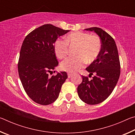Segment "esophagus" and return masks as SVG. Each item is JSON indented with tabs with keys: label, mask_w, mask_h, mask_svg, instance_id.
I'll list each match as a JSON object with an SVG mask.
<instances>
[{
	"label": "esophagus",
	"mask_w": 135,
	"mask_h": 135,
	"mask_svg": "<svg viewBox=\"0 0 135 135\" xmlns=\"http://www.w3.org/2000/svg\"><path fill=\"white\" fill-rule=\"evenodd\" d=\"M73 73H68V78H70V77H71L73 76Z\"/></svg>",
	"instance_id": "34e87169"
}]
</instances>
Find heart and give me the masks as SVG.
Masks as SVG:
<instances>
[{"mask_svg": "<svg viewBox=\"0 0 135 135\" xmlns=\"http://www.w3.org/2000/svg\"><path fill=\"white\" fill-rule=\"evenodd\" d=\"M66 42L57 40L54 44V51L56 56L62 59L67 55L69 46H77L76 57H68L61 64V69L68 72H76L85 64L92 63L99 56L102 43L97 36L83 32L71 33L65 38Z\"/></svg>", "mask_w": 135, "mask_h": 135, "instance_id": "obj_1", "label": "heart"}]
</instances>
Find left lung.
Instances as JSON below:
<instances>
[{"instance_id":"obj_1","label":"left lung","mask_w":135,"mask_h":135,"mask_svg":"<svg viewBox=\"0 0 135 135\" xmlns=\"http://www.w3.org/2000/svg\"><path fill=\"white\" fill-rule=\"evenodd\" d=\"M86 30L93 31L99 36L102 43L99 56L86 70L94 74L92 80L82 76L83 80L77 88L81 100L89 105L101 103L113 92L120 75V62L117 46L114 38L103 30L91 27Z\"/></svg>"}]
</instances>
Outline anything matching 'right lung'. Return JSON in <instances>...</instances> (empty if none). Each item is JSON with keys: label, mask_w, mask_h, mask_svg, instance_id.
I'll use <instances>...</instances> for the list:
<instances>
[{"label": "right lung", "mask_w": 135, "mask_h": 135, "mask_svg": "<svg viewBox=\"0 0 135 135\" xmlns=\"http://www.w3.org/2000/svg\"><path fill=\"white\" fill-rule=\"evenodd\" d=\"M68 31L52 24H45L30 32L22 43L18 62V74L27 95L38 104L47 105L55 101L67 79L65 71L52 76L49 73L51 74L52 70L58 65L54 43Z\"/></svg>", "instance_id": "1"}]
</instances>
